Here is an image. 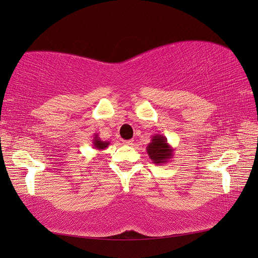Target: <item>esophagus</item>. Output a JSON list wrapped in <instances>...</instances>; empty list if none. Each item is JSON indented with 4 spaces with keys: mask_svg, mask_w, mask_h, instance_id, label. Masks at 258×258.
<instances>
[{
    "mask_svg": "<svg viewBox=\"0 0 258 258\" xmlns=\"http://www.w3.org/2000/svg\"><path fill=\"white\" fill-rule=\"evenodd\" d=\"M122 143L124 145H132V144H134V140H123Z\"/></svg>",
    "mask_w": 258,
    "mask_h": 258,
    "instance_id": "34e87169",
    "label": "esophagus"
}]
</instances>
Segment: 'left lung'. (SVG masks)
<instances>
[{"label":"left lung","instance_id":"8db88e82","mask_svg":"<svg viewBox=\"0 0 258 258\" xmlns=\"http://www.w3.org/2000/svg\"><path fill=\"white\" fill-rule=\"evenodd\" d=\"M146 152L153 163L157 166H162L173 157L174 148L168 143L165 136L156 134L152 137L151 142L148 143Z\"/></svg>","mask_w":258,"mask_h":258}]
</instances>
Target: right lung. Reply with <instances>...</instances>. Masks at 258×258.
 Here are the masks:
<instances>
[{
	"instance_id": "right-lung-1",
	"label": "right lung",
	"mask_w": 258,
	"mask_h": 258,
	"mask_svg": "<svg viewBox=\"0 0 258 258\" xmlns=\"http://www.w3.org/2000/svg\"><path fill=\"white\" fill-rule=\"evenodd\" d=\"M108 145H110V141H102V140L99 138L98 134L93 135L92 146H93V148H95V150H97V151H104Z\"/></svg>"
}]
</instances>
